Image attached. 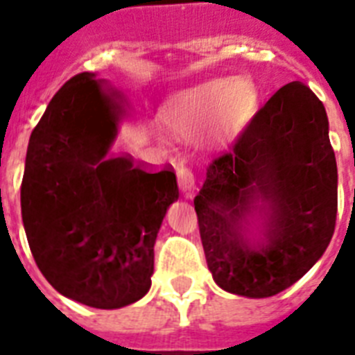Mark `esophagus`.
<instances>
[{
    "instance_id": "esophagus-1",
    "label": "esophagus",
    "mask_w": 355,
    "mask_h": 355,
    "mask_svg": "<svg viewBox=\"0 0 355 355\" xmlns=\"http://www.w3.org/2000/svg\"><path fill=\"white\" fill-rule=\"evenodd\" d=\"M178 175H180V187L181 191H183V194L187 196V198H192V194H194L196 191V178L194 174H192L191 170L187 168V166H178Z\"/></svg>"
}]
</instances>
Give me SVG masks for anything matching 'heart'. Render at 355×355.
I'll list each match as a JSON object with an SVG mask.
<instances>
[{
	"label": "heart",
	"mask_w": 355,
	"mask_h": 355,
	"mask_svg": "<svg viewBox=\"0 0 355 355\" xmlns=\"http://www.w3.org/2000/svg\"><path fill=\"white\" fill-rule=\"evenodd\" d=\"M240 80H211L170 101L163 121L181 137H196L216 123L220 137L231 135L254 110V92Z\"/></svg>",
	"instance_id": "heart-1"
}]
</instances>
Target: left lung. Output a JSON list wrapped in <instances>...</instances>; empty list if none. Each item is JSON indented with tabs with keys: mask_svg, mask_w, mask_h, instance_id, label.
I'll return each instance as SVG.
<instances>
[{
	"mask_svg": "<svg viewBox=\"0 0 355 355\" xmlns=\"http://www.w3.org/2000/svg\"><path fill=\"white\" fill-rule=\"evenodd\" d=\"M207 266L231 293L271 297L310 271L336 229L337 163L310 87H280L194 198Z\"/></svg>",
	"mask_w": 355,
	"mask_h": 355,
	"instance_id": "left-lung-1",
	"label": "left lung"
}]
</instances>
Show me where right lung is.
<instances>
[{"mask_svg":"<svg viewBox=\"0 0 355 355\" xmlns=\"http://www.w3.org/2000/svg\"><path fill=\"white\" fill-rule=\"evenodd\" d=\"M119 97L95 73L65 82L31 133L21 180L38 269L56 291L101 310L150 290L157 231L180 196L172 168L152 172L112 152Z\"/></svg>","mask_w":355,"mask_h":355,"instance_id":"right-lung-1","label":"right lung"}]
</instances>
